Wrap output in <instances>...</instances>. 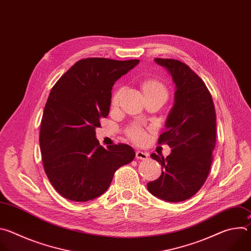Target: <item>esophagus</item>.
Wrapping results in <instances>:
<instances>
[{"instance_id": "34e87169", "label": "esophagus", "mask_w": 251, "mask_h": 251, "mask_svg": "<svg viewBox=\"0 0 251 251\" xmlns=\"http://www.w3.org/2000/svg\"><path fill=\"white\" fill-rule=\"evenodd\" d=\"M136 158L139 160H147L148 159V154L143 152V151H137L136 152Z\"/></svg>"}]
</instances>
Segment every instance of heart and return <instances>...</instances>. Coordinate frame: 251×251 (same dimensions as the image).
<instances>
[{"instance_id":"b5f03b06","label":"heart","mask_w":251,"mask_h":251,"mask_svg":"<svg viewBox=\"0 0 251 251\" xmlns=\"http://www.w3.org/2000/svg\"><path fill=\"white\" fill-rule=\"evenodd\" d=\"M141 88L146 98L160 97L166 101L169 96V91L166 85L157 79L151 78L145 80L142 83ZM123 91L124 87L120 86L113 92L110 100L111 107H116L119 104ZM126 134L127 137L134 143H136V144H144L147 140V133L144 131V129H142L140 126L137 125H132L130 128H128Z\"/></svg>"}]
</instances>
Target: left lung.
<instances>
[{"mask_svg":"<svg viewBox=\"0 0 251 251\" xmlns=\"http://www.w3.org/2000/svg\"><path fill=\"white\" fill-rule=\"evenodd\" d=\"M155 61L168 69L176 91L166 131L158 140L172 153L167 158L151 155L163 171L147 189L159 199L177 202L196 195L208 176L217 139L216 109L204 82L186 63L172 58Z\"/></svg>","mask_w":251,"mask_h":251,"instance_id":"left-lung-1","label":"left lung"}]
</instances>
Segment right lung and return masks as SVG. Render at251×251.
<instances>
[{
  "label": "right lung",
  "instance_id": "right-lung-1",
  "mask_svg": "<svg viewBox=\"0 0 251 251\" xmlns=\"http://www.w3.org/2000/svg\"><path fill=\"white\" fill-rule=\"evenodd\" d=\"M139 59L87 57L56 81L45 106L40 146L45 172L55 191L75 201L93 200L109 188L114 173L135 152L119 143L100 146L95 128L109 114L114 82Z\"/></svg>",
  "mask_w": 251,
  "mask_h": 251
}]
</instances>
